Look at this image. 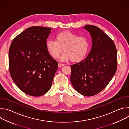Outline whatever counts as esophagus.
Returning <instances> with one entry per match:
<instances>
[{
	"label": "esophagus",
	"instance_id": "obj_1",
	"mask_svg": "<svg viewBox=\"0 0 129 129\" xmlns=\"http://www.w3.org/2000/svg\"><path fill=\"white\" fill-rule=\"evenodd\" d=\"M64 66V64H62V63H59L58 64V67H60V68Z\"/></svg>",
	"mask_w": 129,
	"mask_h": 129
}]
</instances>
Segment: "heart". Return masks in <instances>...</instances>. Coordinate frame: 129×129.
<instances>
[{
  "instance_id": "heart-1",
  "label": "heart",
  "mask_w": 129,
  "mask_h": 129,
  "mask_svg": "<svg viewBox=\"0 0 129 129\" xmlns=\"http://www.w3.org/2000/svg\"><path fill=\"white\" fill-rule=\"evenodd\" d=\"M46 48L49 53L54 59L60 56L63 50L65 51L60 60L72 62H80L84 60L89 52L90 42L84 36L69 31H63L56 36V41L48 40L45 43Z\"/></svg>"
}]
</instances>
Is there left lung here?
I'll return each instance as SVG.
<instances>
[{
	"instance_id": "obj_1",
	"label": "left lung",
	"mask_w": 129,
	"mask_h": 129,
	"mask_svg": "<svg viewBox=\"0 0 129 129\" xmlns=\"http://www.w3.org/2000/svg\"><path fill=\"white\" fill-rule=\"evenodd\" d=\"M92 45L82 61L71 65L70 81L79 93L84 96L97 94L109 83L117 69L116 46L113 40L96 26L86 25Z\"/></svg>"
}]
</instances>
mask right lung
I'll list each match as a JSON object with an SVG mask.
<instances>
[{
  "mask_svg": "<svg viewBox=\"0 0 129 129\" xmlns=\"http://www.w3.org/2000/svg\"><path fill=\"white\" fill-rule=\"evenodd\" d=\"M51 28L31 26L17 36L9 51V70L14 82L25 94L39 96L51 87L58 62L46 48Z\"/></svg>",
  "mask_w": 129,
  "mask_h": 129,
  "instance_id": "1",
  "label": "right lung"
}]
</instances>
